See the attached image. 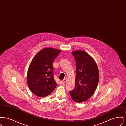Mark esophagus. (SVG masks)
Wrapping results in <instances>:
<instances>
[{"instance_id":"esophagus-1","label":"esophagus","mask_w":126,"mask_h":126,"mask_svg":"<svg viewBox=\"0 0 126 126\" xmlns=\"http://www.w3.org/2000/svg\"><path fill=\"white\" fill-rule=\"evenodd\" d=\"M67 81V79L66 78H65V79H64L63 80L61 81L60 82V83L61 84H65V83H66Z\"/></svg>"}]
</instances>
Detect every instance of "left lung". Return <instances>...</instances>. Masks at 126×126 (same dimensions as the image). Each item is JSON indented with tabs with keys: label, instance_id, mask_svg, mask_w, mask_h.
Segmentation results:
<instances>
[{
	"label": "left lung",
	"instance_id": "left-lung-1",
	"mask_svg": "<svg viewBox=\"0 0 126 126\" xmlns=\"http://www.w3.org/2000/svg\"><path fill=\"white\" fill-rule=\"evenodd\" d=\"M76 62L75 87L69 92L73 101L82 102L96 90L99 80L98 68L94 59L84 51H72Z\"/></svg>",
	"mask_w": 126,
	"mask_h": 126
}]
</instances>
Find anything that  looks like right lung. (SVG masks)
I'll use <instances>...</instances> for the list:
<instances>
[{
	"label": "right lung",
	"mask_w": 126,
	"mask_h": 126,
	"mask_svg": "<svg viewBox=\"0 0 126 126\" xmlns=\"http://www.w3.org/2000/svg\"><path fill=\"white\" fill-rule=\"evenodd\" d=\"M61 50L43 48L34 57L28 68L27 82L32 92L39 97L49 95L57 83L53 77L52 63Z\"/></svg>",
	"instance_id": "1"
}]
</instances>
